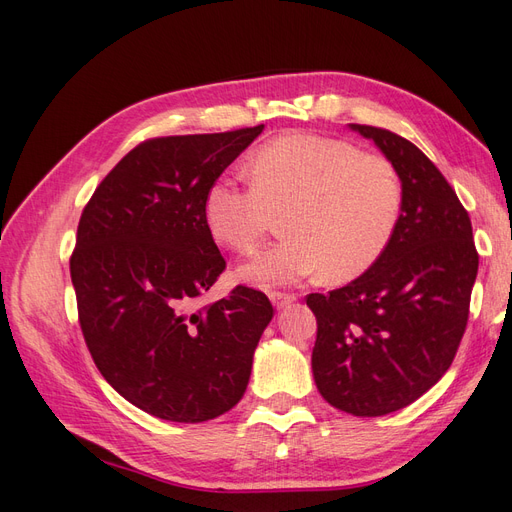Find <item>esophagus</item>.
<instances>
[{
  "instance_id": "esophagus-1",
  "label": "esophagus",
  "mask_w": 512,
  "mask_h": 512,
  "mask_svg": "<svg viewBox=\"0 0 512 512\" xmlns=\"http://www.w3.org/2000/svg\"><path fill=\"white\" fill-rule=\"evenodd\" d=\"M269 299H271V303H273L277 309H282V307H286V305H290V303L294 301L292 294H286V292H271Z\"/></svg>"
}]
</instances>
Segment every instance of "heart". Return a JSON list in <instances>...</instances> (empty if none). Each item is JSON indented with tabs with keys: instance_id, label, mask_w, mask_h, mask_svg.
Segmentation results:
<instances>
[{
	"instance_id": "1",
	"label": "heart",
	"mask_w": 512,
	"mask_h": 512,
	"mask_svg": "<svg viewBox=\"0 0 512 512\" xmlns=\"http://www.w3.org/2000/svg\"><path fill=\"white\" fill-rule=\"evenodd\" d=\"M250 170L254 185L226 173L205 194L211 235L241 254H252L275 215L286 213V239L241 265L243 282L280 288L320 275L348 282L389 247L404 185L386 158L331 136L286 134L260 147Z\"/></svg>"
}]
</instances>
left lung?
I'll use <instances>...</instances> for the list:
<instances>
[{
    "label": "left lung",
    "mask_w": 512,
    "mask_h": 512,
    "mask_svg": "<svg viewBox=\"0 0 512 512\" xmlns=\"http://www.w3.org/2000/svg\"><path fill=\"white\" fill-rule=\"evenodd\" d=\"M384 153L404 185V209L384 254L329 294H307L318 333L320 395L354 416L410 406L451 367L478 273L470 215L425 153L389 130L350 123Z\"/></svg>",
    "instance_id": "left-lung-1"
}]
</instances>
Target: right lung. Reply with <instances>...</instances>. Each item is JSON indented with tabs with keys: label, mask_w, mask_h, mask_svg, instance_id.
Instances as JSON below:
<instances>
[{
	"label": "right lung",
	"mask_w": 512,
	"mask_h": 512,
	"mask_svg": "<svg viewBox=\"0 0 512 512\" xmlns=\"http://www.w3.org/2000/svg\"><path fill=\"white\" fill-rule=\"evenodd\" d=\"M262 128L145 141L83 209L70 275L85 344L104 380L162 421L237 406L273 318L267 294L245 286L196 309L226 269L205 194Z\"/></svg>",
	"instance_id": "right-lung-1"
}]
</instances>
